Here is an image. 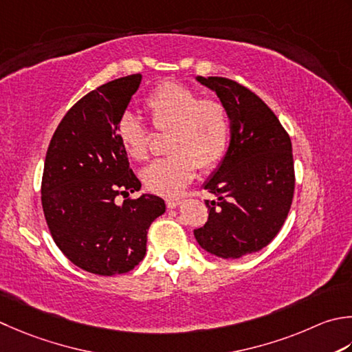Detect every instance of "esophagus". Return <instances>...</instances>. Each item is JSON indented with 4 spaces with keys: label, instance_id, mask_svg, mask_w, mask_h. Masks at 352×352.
I'll return each instance as SVG.
<instances>
[{
    "label": "esophagus",
    "instance_id": "esophagus-1",
    "mask_svg": "<svg viewBox=\"0 0 352 352\" xmlns=\"http://www.w3.org/2000/svg\"><path fill=\"white\" fill-rule=\"evenodd\" d=\"M178 204H180V198H177V197H168L166 198V206L169 209H175Z\"/></svg>",
    "mask_w": 352,
    "mask_h": 352
}]
</instances>
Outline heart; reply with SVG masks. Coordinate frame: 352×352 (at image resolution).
<instances>
[{"mask_svg": "<svg viewBox=\"0 0 352 352\" xmlns=\"http://www.w3.org/2000/svg\"><path fill=\"white\" fill-rule=\"evenodd\" d=\"M151 128L169 133L166 153L142 170L144 188L158 195H177L194 180L197 166L210 170L223 160L230 137V114L223 100L201 98L197 89L174 80L160 82L143 100ZM123 151L134 162L149 157L151 133L134 114L116 123Z\"/></svg>", "mask_w": 352, "mask_h": 352, "instance_id": "b5f03b06", "label": "heart"}]
</instances>
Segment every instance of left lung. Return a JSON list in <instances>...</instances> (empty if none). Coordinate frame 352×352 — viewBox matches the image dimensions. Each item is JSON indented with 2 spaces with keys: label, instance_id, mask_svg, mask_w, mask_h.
I'll use <instances>...</instances> for the list:
<instances>
[{
  "label": "left lung",
  "instance_id": "obj_1",
  "mask_svg": "<svg viewBox=\"0 0 352 352\" xmlns=\"http://www.w3.org/2000/svg\"><path fill=\"white\" fill-rule=\"evenodd\" d=\"M198 82L217 93L230 114V144L204 189L218 195L206 206L208 223L194 230L198 244L235 259L272 243L284 226L294 194L292 140L265 102L227 78Z\"/></svg>",
  "mask_w": 352,
  "mask_h": 352
}]
</instances>
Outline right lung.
Listing matches in <instances>:
<instances>
[{
    "label": "right lung",
    "instance_id": "add662e5",
    "mask_svg": "<svg viewBox=\"0 0 352 352\" xmlns=\"http://www.w3.org/2000/svg\"><path fill=\"white\" fill-rule=\"evenodd\" d=\"M142 76L114 79L68 109L45 155L41 201L54 243L74 265L100 276L128 273L146 254L151 223L166 209L157 195L128 198L140 189L116 123ZM126 198L117 205L115 198Z\"/></svg>",
    "mask_w": 352,
    "mask_h": 352
}]
</instances>
